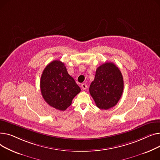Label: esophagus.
<instances>
[{"mask_svg": "<svg viewBox=\"0 0 160 160\" xmlns=\"http://www.w3.org/2000/svg\"><path fill=\"white\" fill-rule=\"evenodd\" d=\"M81 87H82V88L83 90H86V89L87 88V84H85V83H82V84H81Z\"/></svg>", "mask_w": 160, "mask_h": 160, "instance_id": "obj_1", "label": "esophagus"}]
</instances>
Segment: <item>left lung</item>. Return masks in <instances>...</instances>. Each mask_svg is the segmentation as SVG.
I'll return each instance as SVG.
<instances>
[{
	"mask_svg": "<svg viewBox=\"0 0 160 160\" xmlns=\"http://www.w3.org/2000/svg\"><path fill=\"white\" fill-rule=\"evenodd\" d=\"M123 88V78L120 70L113 62H105L97 68L89 91L96 106L107 110L117 104Z\"/></svg>",
	"mask_w": 160,
	"mask_h": 160,
	"instance_id": "left-lung-1",
	"label": "left lung"
}]
</instances>
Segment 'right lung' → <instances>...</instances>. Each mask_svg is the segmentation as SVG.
Listing matches in <instances>:
<instances>
[{
    "label": "right lung",
    "instance_id": "1",
    "mask_svg": "<svg viewBox=\"0 0 160 160\" xmlns=\"http://www.w3.org/2000/svg\"><path fill=\"white\" fill-rule=\"evenodd\" d=\"M42 96L48 104L64 111L70 107L81 88L68 74L64 64L55 60L46 66L41 78Z\"/></svg>",
    "mask_w": 160,
    "mask_h": 160
}]
</instances>
